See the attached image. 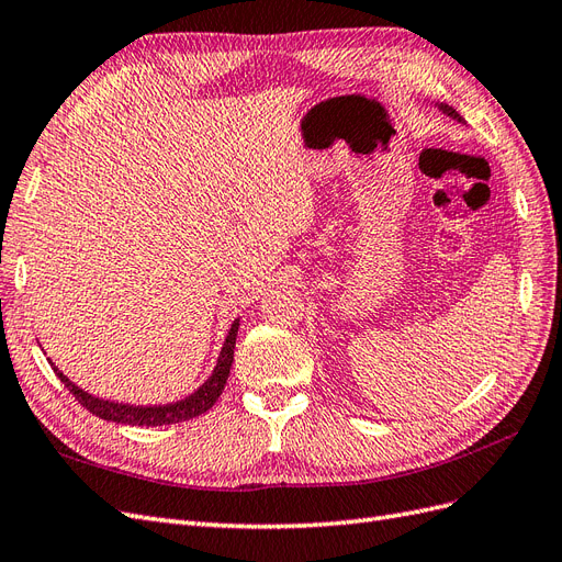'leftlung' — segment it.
Returning a JSON list of instances; mask_svg holds the SVG:
<instances>
[{
    "label": "left lung",
    "mask_w": 562,
    "mask_h": 562,
    "mask_svg": "<svg viewBox=\"0 0 562 562\" xmlns=\"http://www.w3.org/2000/svg\"><path fill=\"white\" fill-rule=\"evenodd\" d=\"M440 110H443L448 116H452V119H459V122H462V116H459L450 105H440Z\"/></svg>",
    "instance_id": "1"
}]
</instances>
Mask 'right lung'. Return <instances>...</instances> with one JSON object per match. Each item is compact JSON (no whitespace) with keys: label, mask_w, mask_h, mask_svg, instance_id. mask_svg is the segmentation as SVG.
<instances>
[{"label":"right lung","mask_w":562,"mask_h":562,"mask_svg":"<svg viewBox=\"0 0 562 562\" xmlns=\"http://www.w3.org/2000/svg\"><path fill=\"white\" fill-rule=\"evenodd\" d=\"M236 333H239V321L232 323V328L227 333L225 347L217 356V366L213 370V375L203 382L194 394H190L182 401L176 403H166V405H128V403H114V401H105L91 396L89 391L79 389L75 382L67 380L63 372L50 363L54 372L58 375V380L67 386V391L87 407V411L100 419L108 422H116V424H131V427H166V424H176V422H184L199 417L215 405V401L223 394V389L227 384L229 378V368L234 361V345H236Z\"/></svg>","instance_id":"add662e5"}]
</instances>
